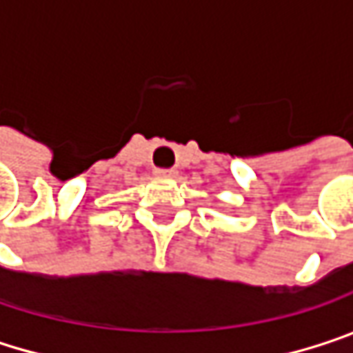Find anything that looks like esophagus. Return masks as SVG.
Returning a JSON list of instances; mask_svg holds the SVG:
<instances>
[{"instance_id": "esophagus-1", "label": "esophagus", "mask_w": 353, "mask_h": 353, "mask_svg": "<svg viewBox=\"0 0 353 353\" xmlns=\"http://www.w3.org/2000/svg\"><path fill=\"white\" fill-rule=\"evenodd\" d=\"M153 174H155L157 177H176L177 176L176 170H163V168H157Z\"/></svg>"}]
</instances>
